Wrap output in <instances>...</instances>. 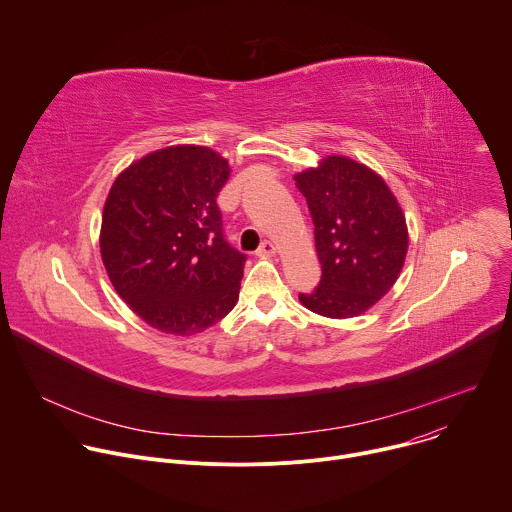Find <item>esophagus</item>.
Wrapping results in <instances>:
<instances>
[{
  "label": "esophagus",
  "instance_id": "obj_1",
  "mask_svg": "<svg viewBox=\"0 0 512 512\" xmlns=\"http://www.w3.org/2000/svg\"><path fill=\"white\" fill-rule=\"evenodd\" d=\"M259 257H275L277 255V247L271 243V241H263L259 251H257Z\"/></svg>",
  "mask_w": 512,
  "mask_h": 512
}]
</instances>
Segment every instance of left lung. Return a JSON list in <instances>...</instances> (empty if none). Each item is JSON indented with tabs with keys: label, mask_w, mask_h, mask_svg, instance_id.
<instances>
[{
	"label": "left lung",
	"mask_w": 512,
	"mask_h": 512,
	"mask_svg": "<svg viewBox=\"0 0 512 512\" xmlns=\"http://www.w3.org/2000/svg\"><path fill=\"white\" fill-rule=\"evenodd\" d=\"M314 221L322 279L300 294L310 312L346 320L369 312L399 279L409 233L381 174L348 156H326L294 176Z\"/></svg>",
	"instance_id": "obj_1"
}]
</instances>
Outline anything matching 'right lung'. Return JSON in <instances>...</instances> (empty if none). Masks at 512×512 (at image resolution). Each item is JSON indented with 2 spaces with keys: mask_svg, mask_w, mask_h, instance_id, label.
<instances>
[{
  "mask_svg": "<svg viewBox=\"0 0 512 512\" xmlns=\"http://www.w3.org/2000/svg\"><path fill=\"white\" fill-rule=\"evenodd\" d=\"M231 176L206 145H168L131 162L101 218V259L123 302L145 324L192 336L237 304L245 255L223 239L216 196Z\"/></svg>",
  "mask_w": 512,
  "mask_h": 512,
  "instance_id": "obj_1",
  "label": "right lung"
}]
</instances>
